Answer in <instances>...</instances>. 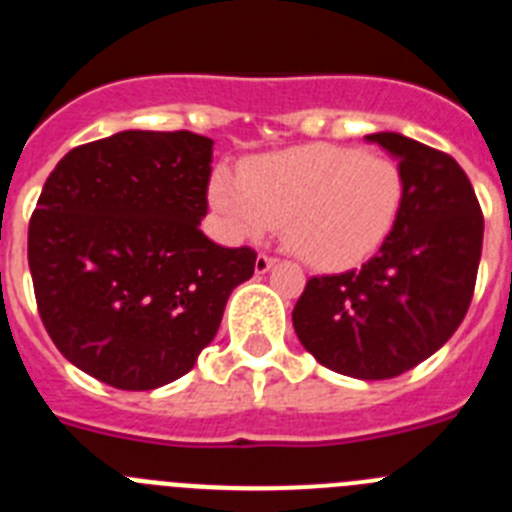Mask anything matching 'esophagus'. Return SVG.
Here are the masks:
<instances>
[{
  "label": "esophagus",
  "instance_id": "34e87169",
  "mask_svg": "<svg viewBox=\"0 0 512 512\" xmlns=\"http://www.w3.org/2000/svg\"><path fill=\"white\" fill-rule=\"evenodd\" d=\"M274 264H277L274 256H269V253H259V256H256V274H266Z\"/></svg>",
  "mask_w": 512,
  "mask_h": 512
}]
</instances>
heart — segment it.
<instances>
[{
	"label": "heart",
	"instance_id": "1",
	"mask_svg": "<svg viewBox=\"0 0 512 512\" xmlns=\"http://www.w3.org/2000/svg\"><path fill=\"white\" fill-rule=\"evenodd\" d=\"M405 176L390 156L312 143L248 158L241 174L217 171L212 207L235 238L284 228L292 251L318 269H346L392 233Z\"/></svg>",
	"mask_w": 512,
	"mask_h": 512
}]
</instances>
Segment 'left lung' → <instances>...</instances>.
<instances>
[{"label":"left lung","instance_id":"1","mask_svg":"<svg viewBox=\"0 0 512 512\" xmlns=\"http://www.w3.org/2000/svg\"><path fill=\"white\" fill-rule=\"evenodd\" d=\"M366 140L400 158L405 194L395 228L361 269L307 279L292 323L330 372L392 379L436 354L467 315L485 217L449 153L400 133Z\"/></svg>","mask_w":512,"mask_h":512}]
</instances>
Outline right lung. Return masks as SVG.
I'll return each instance as SVG.
<instances>
[{
	"label": "right lung",
	"mask_w": 512,
	"mask_h": 512,
	"mask_svg": "<svg viewBox=\"0 0 512 512\" xmlns=\"http://www.w3.org/2000/svg\"><path fill=\"white\" fill-rule=\"evenodd\" d=\"M212 140L122 130L71 148L27 228L40 320L81 372L146 392L184 377L215 338L256 251L217 246L207 215Z\"/></svg>",
	"instance_id": "1"
}]
</instances>
